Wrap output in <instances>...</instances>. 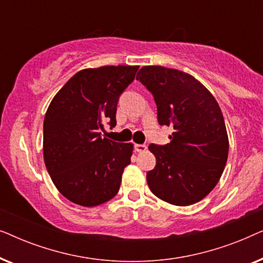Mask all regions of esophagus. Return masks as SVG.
Returning <instances> with one entry per match:
<instances>
[{"mask_svg":"<svg viewBox=\"0 0 263 263\" xmlns=\"http://www.w3.org/2000/svg\"><path fill=\"white\" fill-rule=\"evenodd\" d=\"M146 149H147V146L146 145H135V151H136V152L142 153V152H145Z\"/></svg>","mask_w":263,"mask_h":263,"instance_id":"34e87169","label":"esophagus"}]
</instances>
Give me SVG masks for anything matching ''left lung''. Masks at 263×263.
Wrapping results in <instances>:
<instances>
[{
	"mask_svg": "<svg viewBox=\"0 0 263 263\" xmlns=\"http://www.w3.org/2000/svg\"><path fill=\"white\" fill-rule=\"evenodd\" d=\"M136 80L152 93L158 123L174 128L170 143L148 146L157 159L147 172L151 192L176 206L199 202L217 185L228 160L219 104L200 81L181 70L142 67Z\"/></svg>",
	"mask_w": 263,
	"mask_h": 263,
	"instance_id": "obj_1",
	"label": "left lung"
}]
</instances>
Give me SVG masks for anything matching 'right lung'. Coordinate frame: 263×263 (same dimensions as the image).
Returning a JSON list of instances; mask_svg holds the SVG:
<instances>
[{
    "label": "right lung",
    "mask_w": 263,
    "mask_h": 263,
    "mask_svg": "<svg viewBox=\"0 0 263 263\" xmlns=\"http://www.w3.org/2000/svg\"><path fill=\"white\" fill-rule=\"evenodd\" d=\"M138 66L84 69L60 89L45 114L43 151L46 170L64 197L85 207L112 199L130 164L132 143L103 138L104 122L116 125L120 96Z\"/></svg>",
    "instance_id": "obj_1"
}]
</instances>
